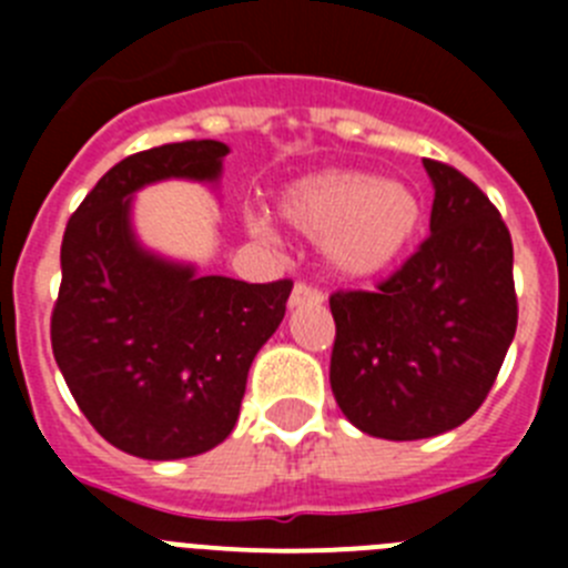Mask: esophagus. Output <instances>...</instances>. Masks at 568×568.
I'll return each mask as SVG.
<instances>
[{
    "label": "esophagus",
    "instance_id": "esophagus-1",
    "mask_svg": "<svg viewBox=\"0 0 568 568\" xmlns=\"http://www.w3.org/2000/svg\"><path fill=\"white\" fill-rule=\"evenodd\" d=\"M318 304H324V295H321V290L310 287V284H295L293 295H290V310L318 307Z\"/></svg>",
    "mask_w": 568,
    "mask_h": 568
}]
</instances>
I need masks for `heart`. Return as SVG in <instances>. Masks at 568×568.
Segmentation results:
<instances>
[{
    "label": "heart",
    "mask_w": 568,
    "mask_h": 568,
    "mask_svg": "<svg viewBox=\"0 0 568 568\" xmlns=\"http://www.w3.org/2000/svg\"><path fill=\"white\" fill-rule=\"evenodd\" d=\"M278 219L324 250L341 281H369L409 255L424 230V199L404 182L366 170L304 175L278 195Z\"/></svg>",
    "instance_id": "b5f03b06"
}]
</instances>
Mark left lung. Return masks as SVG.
Masks as SVG:
<instances>
[{"label":"left lung","instance_id":"1","mask_svg":"<svg viewBox=\"0 0 568 568\" xmlns=\"http://www.w3.org/2000/svg\"><path fill=\"white\" fill-rule=\"evenodd\" d=\"M429 239L375 293H335L329 386L361 433L444 435L478 413L506 358L518 298L504 219L449 164L424 159Z\"/></svg>","mask_w":568,"mask_h":568}]
</instances>
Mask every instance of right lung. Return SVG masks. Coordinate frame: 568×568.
<instances>
[{"instance_id":"right-lung-1","label":"right lung","mask_w":568,"mask_h":568,"mask_svg":"<svg viewBox=\"0 0 568 568\" xmlns=\"http://www.w3.org/2000/svg\"><path fill=\"white\" fill-rule=\"evenodd\" d=\"M227 153L202 139L128 155L64 230L53 358L93 429L135 458H193L233 433L250 366L293 293V281L202 275L135 233L139 190L170 179L215 190Z\"/></svg>"}]
</instances>
